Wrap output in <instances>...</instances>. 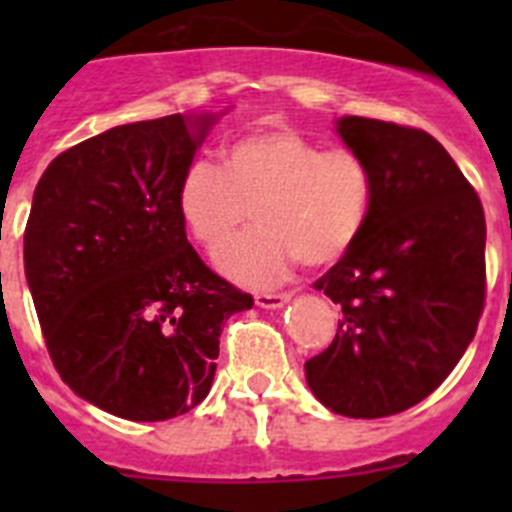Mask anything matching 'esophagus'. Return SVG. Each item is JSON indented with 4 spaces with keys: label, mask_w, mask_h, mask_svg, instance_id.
<instances>
[{
    "label": "esophagus",
    "mask_w": 512,
    "mask_h": 512,
    "mask_svg": "<svg viewBox=\"0 0 512 512\" xmlns=\"http://www.w3.org/2000/svg\"><path fill=\"white\" fill-rule=\"evenodd\" d=\"M287 302V292H261V295H256V305L264 307V310H277V307L287 305Z\"/></svg>",
    "instance_id": "obj_1"
}]
</instances>
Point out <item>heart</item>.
<instances>
[{
  "label": "heart",
  "mask_w": 512,
  "mask_h": 512,
  "mask_svg": "<svg viewBox=\"0 0 512 512\" xmlns=\"http://www.w3.org/2000/svg\"><path fill=\"white\" fill-rule=\"evenodd\" d=\"M225 166L197 158L184 169L176 207L194 241L215 251L238 225L259 223L217 253V269L266 287L297 261L328 266L354 248L374 207V174L348 148H325L289 128L253 130L223 151Z\"/></svg>",
  "instance_id": "b5f03b06"
}]
</instances>
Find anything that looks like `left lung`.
Instances as JSON below:
<instances>
[{
  "label": "left lung",
  "instance_id": "left-lung-1",
  "mask_svg": "<svg viewBox=\"0 0 512 512\" xmlns=\"http://www.w3.org/2000/svg\"><path fill=\"white\" fill-rule=\"evenodd\" d=\"M336 133L372 166L374 207L354 248L315 282L343 318L305 377L333 413L384 418L431 395L477 333L485 212L425 130L348 115Z\"/></svg>",
  "mask_w": 512,
  "mask_h": 512
}]
</instances>
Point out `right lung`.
Returning a JSON list of instances; mask_svg holds the SVG:
<instances>
[{"label": "right lung", "mask_w": 512, "mask_h": 512, "mask_svg": "<svg viewBox=\"0 0 512 512\" xmlns=\"http://www.w3.org/2000/svg\"><path fill=\"white\" fill-rule=\"evenodd\" d=\"M220 115L104 130L43 171L25 228V277L45 346L81 400L169 420L207 397L223 323L253 297L187 241L176 189Z\"/></svg>", "instance_id": "right-lung-1"}]
</instances>
